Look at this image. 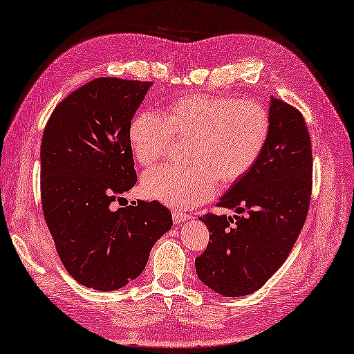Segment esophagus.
<instances>
[{
	"instance_id": "1",
	"label": "esophagus",
	"mask_w": 354,
	"mask_h": 354,
	"mask_svg": "<svg viewBox=\"0 0 354 354\" xmlns=\"http://www.w3.org/2000/svg\"><path fill=\"white\" fill-rule=\"evenodd\" d=\"M187 219H189V214L182 213V212H178V210H172V221H174V223L185 222Z\"/></svg>"
}]
</instances>
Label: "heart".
Wrapping results in <instances>:
<instances>
[{"mask_svg": "<svg viewBox=\"0 0 354 354\" xmlns=\"http://www.w3.org/2000/svg\"><path fill=\"white\" fill-rule=\"evenodd\" d=\"M129 144L141 167H151L186 141L187 165L145 172L142 187L154 200L178 210L207 203L216 185L228 187L251 171L270 135V115L254 100L196 94L171 102L162 112H140L129 124Z\"/></svg>", "mask_w": 354, "mask_h": 354, "instance_id": "heart-1", "label": "heart"}]
</instances>
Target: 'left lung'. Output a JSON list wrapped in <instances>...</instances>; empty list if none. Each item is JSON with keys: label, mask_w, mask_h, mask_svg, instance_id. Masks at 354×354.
I'll list each match as a JSON object with an SVG mask.
<instances>
[{"label": "left lung", "mask_w": 354, "mask_h": 354, "mask_svg": "<svg viewBox=\"0 0 354 354\" xmlns=\"http://www.w3.org/2000/svg\"><path fill=\"white\" fill-rule=\"evenodd\" d=\"M270 135L255 167L216 204L240 216L200 218L209 231L196 274L222 296L261 288L287 260L308 216L313 194V150L305 118L290 103L270 97Z\"/></svg>", "instance_id": "1"}]
</instances>
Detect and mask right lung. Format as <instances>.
I'll use <instances>...</instances> for the list:
<instances>
[{"instance_id": "obj_1", "label": "right lung", "mask_w": 354, "mask_h": 354, "mask_svg": "<svg viewBox=\"0 0 354 354\" xmlns=\"http://www.w3.org/2000/svg\"><path fill=\"white\" fill-rule=\"evenodd\" d=\"M153 82L96 77L58 103L43 131L40 196L66 270L97 291L140 277L172 227L158 201L112 209L136 183L129 124Z\"/></svg>"}]
</instances>
